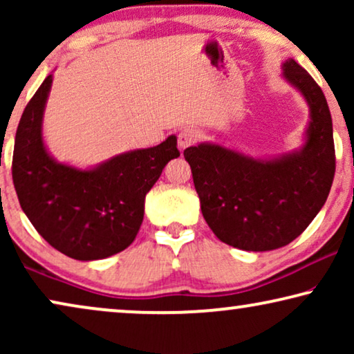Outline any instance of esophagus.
<instances>
[{"label":"esophagus","instance_id":"esophagus-1","mask_svg":"<svg viewBox=\"0 0 354 354\" xmlns=\"http://www.w3.org/2000/svg\"><path fill=\"white\" fill-rule=\"evenodd\" d=\"M198 140H200V132H198L196 129H183V130H180V133H178V137H177V142H178V147H180V149L192 147V145H195L198 142Z\"/></svg>","mask_w":354,"mask_h":354}]
</instances>
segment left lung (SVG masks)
<instances>
[{"mask_svg": "<svg viewBox=\"0 0 354 354\" xmlns=\"http://www.w3.org/2000/svg\"><path fill=\"white\" fill-rule=\"evenodd\" d=\"M282 69L311 111L306 143L299 151L269 161L211 143L183 151L203 217L217 239L234 248L270 251L288 245L321 211L335 176L326 96L297 61L287 59Z\"/></svg>", "mask_w": 354, "mask_h": 354, "instance_id": "1", "label": "left lung"}]
</instances>
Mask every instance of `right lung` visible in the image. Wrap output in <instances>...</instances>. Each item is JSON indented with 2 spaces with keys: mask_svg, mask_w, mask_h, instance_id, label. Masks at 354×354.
<instances>
[{
  "mask_svg": "<svg viewBox=\"0 0 354 354\" xmlns=\"http://www.w3.org/2000/svg\"><path fill=\"white\" fill-rule=\"evenodd\" d=\"M53 75L32 96L16 132L12 182L19 203L38 234L62 254L104 259L127 248L143 222L145 196L171 159L180 156L176 135L153 148L135 149L95 169L59 164L41 137Z\"/></svg>",
  "mask_w": 354,
  "mask_h": 354,
  "instance_id": "1",
  "label": "right lung"
}]
</instances>
